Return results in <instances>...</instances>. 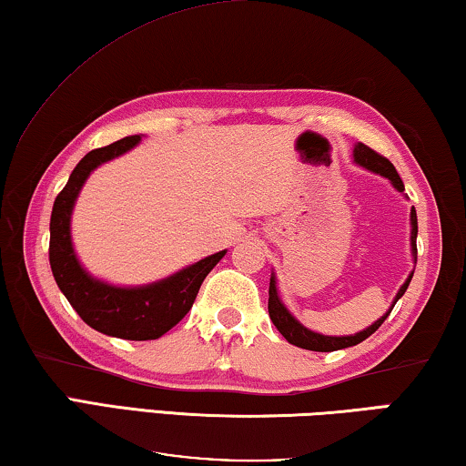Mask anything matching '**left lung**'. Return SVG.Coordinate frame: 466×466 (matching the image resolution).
<instances>
[{
  "label": "left lung",
  "instance_id": "8db88e82",
  "mask_svg": "<svg viewBox=\"0 0 466 466\" xmlns=\"http://www.w3.org/2000/svg\"><path fill=\"white\" fill-rule=\"evenodd\" d=\"M352 157H354V164L369 169V172H373V174H380V176H383V178H388L390 182H392V187L398 190V193L404 195V184L400 180V176H398L396 167L390 164L386 157H381L380 153L369 149V147L363 145V143L354 145ZM410 253H412V261L417 263V211H415V207L410 209ZM412 273H415V269L409 273L406 282L400 286V290H398V294L394 297L392 307L388 309V313L381 315L378 321L371 323V326L365 328L363 331H357L354 336H323V334H317V331L302 326L297 317L288 311L282 299H279L278 286H276L278 284L276 282V273H273V271H271V278H269V305H268L269 317H271L273 326L278 328L279 334H282L290 344L299 346V349L315 350V352H331V350H339V349H349V346H357V344L363 342V339L371 336L373 331L381 326L383 319H386V317L392 313V309L398 302V299H400L402 294L406 292V288H409L410 279H412Z\"/></svg>",
  "mask_w": 466,
  "mask_h": 466
}]
</instances>
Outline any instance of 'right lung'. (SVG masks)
<instances>
[{
    "label": "right lung",
    "mask_w": 466,
    "mask_h": 466,
    "mask_svg": "<svg viewBox=\"0 0 466 466\" xmlns=\"http://www.w3.org/2000/svg\"><path fill=\"white\" fill-rule=\"evenodd\" d=\"M140 135L116 140L86 153L72 169L68 184L57 195L49 221V263L56 284L86 326L122 339H157L190 311L203 279L226 255L219 250L157 282L114 286L95 278L80 265L72 245V211L91 172L128 153Z\"/></svg>",
    "instance_id": "1"
}]
</instances>
